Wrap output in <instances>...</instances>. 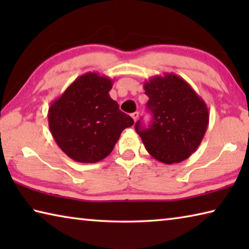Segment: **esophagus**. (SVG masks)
<instances>
[{"instance_id": "1", "label": "esophagus", "mask_w": 249, "mask_h": 249, "mask_svg": "<svg viewBox=\"0 0 249 249\" xmlns=\"http://www.w3.org/2000/svg\"><path fill=\"white\" fill-rule=\"evenodd\" d=\"M138 115H140V113H138V112H134V113H132V117H133V120H134L135 122H136Z\"/></svg>"}]
</instances>
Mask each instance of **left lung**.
<instances>
[{
    "label": "left lung",
    "instance_id": "1",
    "mask_svg": "<svg viewBox=\"0 0 249 249\" xmlns=\"http://www.w3.org/2000/svg\"><path fill=\"white\" fill-rule=\"evenodd\" d=\"M151 113L148 127L135 130L155 159L167 165L183 161L200 146L209 125V109L190 84L175 73L155 75L144 83Z\"/></svg>",
    "mask_w": 249,
    "mask_h": 249
}]
</instances>
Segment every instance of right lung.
I'll use <instances>...</instances> for the list:
<instances>
[{
	"mask_svg": "<svg viewBox=\"0 0 249 249\" xmlns=\"http://www.w3.org/2000/svg\"><path fill=\"white\" fill-rule=\"evenodd\" d=\"M112 86L107 77L84 73L50 104V132L60 149L74 161L93 163L107 157L121 133L134 124L109 96Z\"/></svg>",
	"mask_w": 249,
	"mask_h": 249,
	"instance_id": "add662e5",
	"label": "right lung"
}]
</instances>
